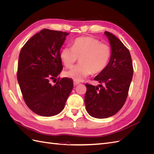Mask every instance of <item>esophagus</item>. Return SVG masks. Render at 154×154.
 Masks as SVG:
<instances>
[{
    "label": "esophagus",
    "mask_w": 154,
    "mask_h": 154,
    "mask_svg": "<svg viewBox=\"0 0 154 154\" xmlns=\"http://www.w3.org/2000/svg\"><path fill=\"white\" fill-rule=\"evenodd\" d=\"M80 83V82L76 81V80H74V85H76Z\"/></svg>",
    "instance_id": "obj_1"
}]
</instances>
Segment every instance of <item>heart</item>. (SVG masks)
Instances as JSON below:
<instances>
[{
	"label": "heart",
	"instance_id": "obj_1",
	"mask_svg": "<svg viewBox=\"0 0 154 154\" xmlns=\"http://www.w3.org/2000/svg\"><path fill=\"white\" fill-rule=\"evenodd\" d=\"M111 54L110 46L92 36L79 37L74 40L72 48L66 47L60 51V57L65 67H71L80 57V63L69 71L65 76L80 81L92 72L103 71L109 63Z\"/></svg>",
	"mask_w": 154,
	"mask_h": 154
}]
</instances>
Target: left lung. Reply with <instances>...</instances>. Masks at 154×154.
Returning a JSON list of instances; mask_svg holds the SVG:
<instances>
[{
	"label": "left lung",
	"mask_w": 154,
	"mask_h": 154,
	"mask_svg": "<svg viewBox=\"0 0 154 154\" xmlns=\"http://www.w3.org/2000/svg\"><path fill=\"white\" fill-rule=\"evenodd\" d=\"M111 46L109 63L94 78L98 86L86 83L85 108L92 117L103 119L116 114L122 108L127 98L134 72L131 55L128 49L117 37L108 31Z\"/></svg>",
	"instance_id": "1"
}]
</instances>
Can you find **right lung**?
I'll return each mask as SVG.
<instances>
[{
    "label": "right lung",
    "mask_w": 154,
    "mask_h": 154,
    "mask_svg": "<svg viewBox=\"0 0 154 154\" xmlns=\"http://www.w3.org/2000/svg\"><path fill=\"white\" fill-rule=\"evenodd\" d=\"M69 33L44 29L27 42L19 54L17 80L26 104L35 114L50 117L58 114L73 88L72 80L57 79L63 69L60 49Z\"/></svg>",
    "instance_id": "1"
}]
</instances>
